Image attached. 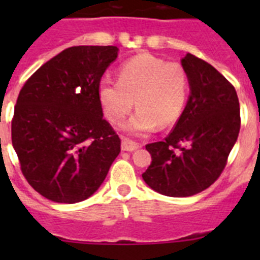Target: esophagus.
Masks as SVG:
<instances>
[{"label":"esophagus","mask_w":260,"mask_h":260,"mask_svg":"<svg viewBox=\"0 0 260 260\" xmlns=\"http://www.w3.org/2000/svg\"><path fill=\"white\" fill-rule=\"evenodd\" d=\"M122 150L123 151H128V152H132V151L138 150L141 144L137 143V142L132 141V139H127V138H122Z\"/></svg>","instance_id":"obj_1"}]
</instances>
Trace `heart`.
<instances>
[{
  "label": "heart",
  "instance_id": "heart-1",
  "mask_svg": "<svg viewBox=\"0 0 260 260\" xmlns=\"http://www.w3.org/2000/svg\"><path fill=\"white\" fill-rule=\"evenodd\" d=\"M189 95V78L178 62H165L152 54H138L123 62L118 82L105 79L99 98L110 122L117 125L132 112H138L123 126L130 134L168 127L180 118Z\"/></svg>",
  "mask_w": 260,
  "mask_h": 260
}]
</instances>
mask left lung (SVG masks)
<instances>
[{"instance_id": "1", "label": "left lung", "mask_w": 260, "mask_h": 260, "mask_svg": "<svg viewBox=\"0 0 260 260\" xmlns=\"http://www.w3.org/2000/svg\"><path fill=\"white\" fill-rule=\"evenodd\" d=\"M181 63L189 78V100L164 141L146 146L152 161L142 174L151 189L174 198L198 194L219 178L241 127L231 82L190 53Z\"/></svg>"}]
</instances>
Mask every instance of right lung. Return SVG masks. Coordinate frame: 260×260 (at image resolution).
I'll use <instances>...</instances> for the list:
<instances>
[{"instance_id":"1","label":"right lung","mask_w":260,"mask_h":260,"mask_svg":"<svg viewBox=\"0 0 260 260\" xmlns=\"http://www.w3.org/2000/svg\"><path fill=\"white\" fill-rule=\"evenodd\" d=\"M118 48L62 50L27 79L11 121V142L27 182L57 203H77L100 187L121 151L103 118L99 87Z\"/></svg>"}]
</instances>
